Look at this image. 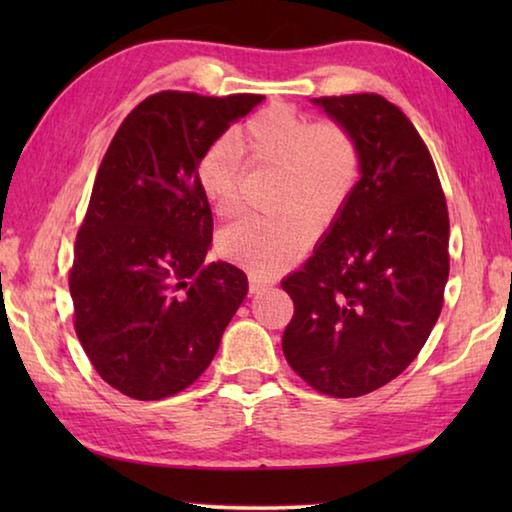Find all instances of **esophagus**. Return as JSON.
Here are the masks:
<instances>
[{
  "mask_svg": "<svg viewBox=\"0 0 512 512\" xmlns=\"http://www.w3.org/2000/svg\"><path fill=\"white\" fill-rule=\"evenodd\" d=\"M271 280H264L262 275H255V273H248V289H250V293H259V291H264V289H268L271 287Z\"/></svg>",
  "mask_w": 512,
  "mask_h": 512,
  "instance_id": "34e87169",
  "label": "esophagus"
}]
</instances>
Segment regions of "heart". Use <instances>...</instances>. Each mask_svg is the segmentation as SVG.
Masks as SVG:
<instances>
[{
    "label": "heart",
    "mask_w": 512,
    "mask_h": 512,
    "mask_svg": "<svg viewBox=\"0 0 512 512\" xmlns=\"http://www.w3.org/2000/svg\"><path fill=\"white\" fill-rule=\"evenodd\" d=\"M241 153L253 167L280 171L275 203L284 212L239 221L219 237V248L257 273H277L305 253L316 228L329 230L348 210L361 180V146L341 121H314L284 103L266 106L198 160V185L221 219L244 210Z\"/></svg>",
    "instance_id": "heart-1"
}]
</instances>
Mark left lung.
I'll use <instances>...</instances> for the list:
<instances>
[{
    "label": "left lung",
    "mask_w": 512,
    "mask_h": 512,
    "mask_svg": "<svg viewBox=\"0 0 512 512\" xmlns=\"http://www.w3.org/2000/svg\"><path fill=\"white\" fill-rule=\"evenodd\" d=\"M361 146V180L300 271L282 350L329 397H361L418 357L440 316L449 277V214L427 144L379 94L314 99Z\"/></svg>",
    "instance_id": "8db88e82"
}]
</instances>
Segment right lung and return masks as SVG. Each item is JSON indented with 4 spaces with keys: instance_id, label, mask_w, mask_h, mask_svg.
Instances as JSON below:
<instances>
[{
    "instance_id": "add662e5",
    "label": "right lung",
    "mask_w": 512,
    "mask_h": 512,
    "mask_svg": "<svg viewBox=\"0 0 512 512\" xmlns=\"http://www.w3.org/2000/svg\"><path fill=\"white\" fill-rule=\"evenodd\" d=\"M262 99L151 94L103 155L76 235L69 293L94 370L133 400H164L192 386L246 298L244 271L205 262L212 210L196 167Z\"/></svg>"
}]
</instances>
